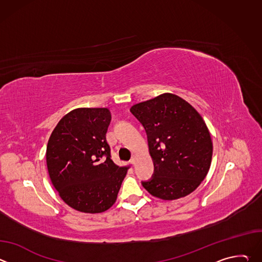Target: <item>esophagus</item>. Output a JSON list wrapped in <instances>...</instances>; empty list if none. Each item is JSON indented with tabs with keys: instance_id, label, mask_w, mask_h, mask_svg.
<instances>
[{
	"instance_id": "34e87169",
	"label": "esophagus",
	"mask_w": 262,
	"mask_h": 262,
	"mask_svg": "<svg viewBox=\"0 0 262 262\" xmlns=\"http://www.w3.org/2000/svg\"><path fill=\"white\" fill-rule=\"evenodd\" d=\"M135 162H136V157L133 156L132 159H130V164H132V165H135Z\"/></svg>"
}]
</instances>
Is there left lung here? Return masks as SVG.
Returning <instances> with one entry per match:
<instances>
[{
    "mask_svg": "<svg viewBox=\"0 0 262 262\" xmlns=\"http://www.w3.org/2000/svg\"><path fill=\"white\" fill-rule=\"evenodd\" d=\"M132 114L146 130L155 171L142 185L152 196L174 200L195 191L208 173L212 143L198 112L184 99L165 93L137 103Z\"/></svg>",
    "mask_w": 262,
    "mask_h": 262,
    "instance_id": "obj_1",
    "label": "left lung"
}]
</instances>
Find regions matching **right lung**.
Listing matches in <instances>:
<instances>
[{
    "label": "right lung",
    "instance_id": "right-lung-1",
    "mask_svg": "<svg viewBox=\"0 0 262 262\" xmlns=\"http://www.w3.org/2000/svg\"><path fill=\"white\" fill-rule=\"evenodd\" d=\"M105 107L76 108L57 124L47 147L51 180L63 201L82 212L108 209L117 199L127 168L111 159Z\"/></svg>",
    "mask_w": 262,
    "mask_h": 262
}]
</instances>
